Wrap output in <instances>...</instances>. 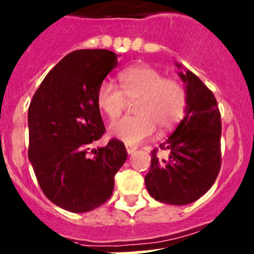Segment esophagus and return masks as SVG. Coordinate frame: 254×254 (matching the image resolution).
<instances>
[{
    "label": "esophagus",
    "mask_w": 254,
    "mask_h": 254,
    "mask_svg": "<svg viewBox=\"0 0 254 254\" xmlns=\"http://www.w3.org/2000/svg\"><path fill=\"white\" fill-rule=\"evenodd\" d=\"M125 148H127V152L129 153V155H131V153H134V151L136 150V146H131V145H125Z\"/></svg>",
    "instance_id": "1"
}]
</instances>
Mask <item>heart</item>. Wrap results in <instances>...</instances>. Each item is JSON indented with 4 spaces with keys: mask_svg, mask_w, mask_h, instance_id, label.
I'll use <instances>...</instances> for the list:
<instances>
[{
    "mask_svg": "<svg viewBox=\"0 0 254 254\" xmlns=\"http://www.w3.org/2000/svg\"><path fill=\"white\" fill-rule=\"evenodd\" d=\"M120 89L111 81L97 88L96 103L109 119H115L127 101H136L134 117H123L111 124L109 131L127 145L150 139L157 127L162 132L173 129L184 117L186 88L178 81L166 78L161 71L148 65H136L119 73Z\"/></svg>",
    "mask_w": 254,
    "mask_h": 254,
    "instance_id": "obj_1",
    "label": "heart"
}]
</instances>
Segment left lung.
<instances>
[{"label": "left lung", "mask_w": 254, "mask_h": 254, "mask_svg": "<svg viewBox=\"0 0 254 254\" xmlns=\"http://www.w3.org/2000/svg\"><path fill=\"white\" fill-rule=\"evenodd\" d=\"M182 70L181 64H176ZM187 108L173 134L153 150L145 177L148 194L161 203L187 205L206 193L221 167V118L214 94L191 71H179Z\"/></svg>", "instance_id": "left-lung-1"}]
</instances>
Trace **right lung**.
I'll return each mask as SVG.
<instances>
[{"instance_id":"add662e5","label":"right lung","mask_w":254,"mask_h":254,"mask_svg":"<svg viewBox=\"0 0 254 254\" xmlns=\"http://www.w3.org/2000/svg\"><path fill=\"white\" fill-rule=\"evenodd\" d=\"M118 65L106 49L67 54L43 79L28 109V157L43 193L55 205L87 212L112 196L114 176L127 158L124 143L88 145L106 131L96 103L97 88Z\"/></svg>"}]
</instances>
